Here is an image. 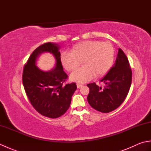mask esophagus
<instances>
[{
	"label": "esophagus",
	"instance_id": "34e87169",
	"mask_svg": "<svg viewBox=\"0 0 151 151\" xmlns=\"http://www.w3.org/2000/svg\"><path fill=\"white\" fill-rule=\"evenodd\" d=\"M76 86H77V88H81L82 86V84H79V83H78L77 84H76Z\"/></svg>",
	"mask_w": 151,
	"mask_h": 151
}]
</instances>
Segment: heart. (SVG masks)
<instances>
[{
  "mask_svg": "<svg viewBox=\"0 0 151 151\" xmlns=\"http://www.w3.org/2000/svg\"><path fill=\"white\" fill-rule=\"evenodd\" d=\"M115 49L112 44L100 41L88 40L74 45L71 52L63 51L60 60L63 67L69 72L73 71L81 65V67L70 75L72 81L85 82L95 75L101 77L105 75L113 65Z\"/></svg>",
  "mask_w": 151,
  "mask_h": 151,
  "instance_id": "obj_1",
  "label": "heart"
}]
</instances>
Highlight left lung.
<instances>
[{
    "label": "left lung",
    "instance_id": "1",
    "mask_svg": "<svg viewBox=\"0 0 151 151\" xmlns=\"http://www.w3.org/2000/svg\"><path fill=\"white\" fill-rule=\"evenodd\" d=\"M132 70L127 56L119 49L114 66L101 82L103 88L95 82L88 84L89 93L88 101L96 110L108 113L117 109L123 103L129 93L132 83Z\"/></svg>",
    "mask_w": 151,
    "mask_h": 151
}]
</instances>
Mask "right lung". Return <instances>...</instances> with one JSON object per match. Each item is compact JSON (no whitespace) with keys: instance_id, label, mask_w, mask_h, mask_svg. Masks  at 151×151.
I'll use <instances>...</instances> for the list:
<instances>
[{"instance_id":"right-lung-1","label":"right lung","mask_w":151,"mask_h":151,"mask_svg":"<svg viewBox=\"0 0 151 151\" xmlns=\"http://www.w3.org/2000/svg\"><path fill=\"white\" fill-rule=\"evenodd\" d=\"M60 46L45 43L34 50L25 64L22 73V84L31 104L43 116L58 118L68 110L71 97L76 89L75 83L66 84L68 78L60 60ZM44 52L53 54L56 67L49 72H43L36 66V60Z\"/></svg>"}]
</instances>
